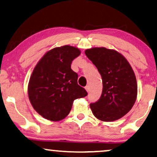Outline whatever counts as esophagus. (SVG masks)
Segmentation results:
<instances>
[{"label": "esophagus", "instance_id": "esophagus-1", "mask_svg": "<svg viewBox=\"0 0 157 157\" xmlns=\"http://www.w3.org/2000/svg\"><path fill=\"white\" fill-rule=\"evenodd\" d=\"M85 89L86 90L87 92H89V86H85Z\"/></svg>", "mask_w": 157, "mask_h": 157}]
</instances>
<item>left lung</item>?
<instances>
[{
	"label": "left lung",
	"mask_w": 157,
	"mask_h": 157,
	"mask_svg": "<svg viewBox=\"0 0 157 157\" xmlns=\"http://www.w3.org/2000/svg\"><path fill=\"white\" fill-rule=\"evenodd\" d=\"M85 54L97 68L103 82L100 98L90 104L92 113L103 121L121 119L136 99V79L132 66L121 53L104 47L86 49Z\"/></svg>",
	"instance_id": "8db88e82"
}]
</instances>
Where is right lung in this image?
I'll use <instances>...</instances> for the list:
<instances>
[{
  "mask_svg": "<svg viewBox=\"0 0 157 157\" xmlns=\"http://www.w3.org/2000/svg\"><path fill=\"white\" fill-rule=\"evenodd\" d=\"M80 54L76 47H57L48 51L34 68L28 94L33 109L45 119L61 121L69 113L75 99L87 96L77 83L78 74L71 68Z\"/></svg>",
  "mask_w": 157,
  "mask_h": 157,
  "instance_id": "right-lung-1",
  "label": "right lung"
}]
</instances>
